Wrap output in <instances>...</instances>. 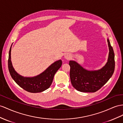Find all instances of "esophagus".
I'll return each instance as SVG.
<instances>
[{
    "instance_id": "34e87169",
    "label": "esophagus",
    "mask_w": 123,
    "mask_h": 123,
    "mask_svg": "<svg viewBox=\"0 0 123 123\" xmlns=\"http://www.w3.org/2000/svg\"><path fill=\"white\" fill-rule=\"evenodd\" d=\"M65 58L67 59H69L71 58V56H70V55H65Z\"/></svg>"
}]
</instances>
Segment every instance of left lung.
Listing matches in <instances>:
<instances>
[{
  "instance_id": "obj_1",
  "label": "left lung",
  "mask_w": 123,
  "mask_h": 123,
  "mask_svg": "<svg viewBox=\"0 0 123 123\" xmlns=\"http://www.w3.org/2000/svg\"><path fill=\"white\" fill-rule=\"evenodd\" d=\"M109 48L108 62L99 70L88 71L74 61H70V79L72 86L80 92H94L107 83L114 73V53L109 39H107Z\"/></svg>"
}]
</instances>
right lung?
<instances>
[{"label": "right lung", "mask_w": 123, "mask_h": 123, "mask_svg": "<svg viewBox=\"0 0 123 123\" xmlns=\"http://www.w3.org/2000/svg\"><path fill=\"white\" fill-rule=\"evenodd\" d=\"M11 50V46L9 52L8 68L11 76L15 82L25 90L31 93L40 92L49 88L52 83L55 74L61 67L62 62L61 60L53 63L37 76L32 77H23L17 73L12 66Z\"/></svg>", "instance_id": "add662e5"}]
</instances>
